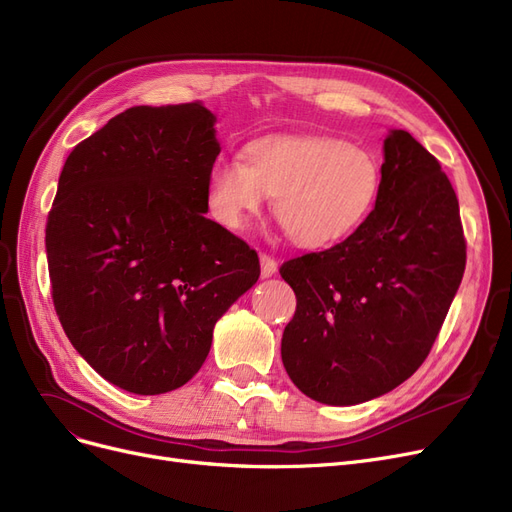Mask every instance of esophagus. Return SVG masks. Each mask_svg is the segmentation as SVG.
I'll return each mask as SVG.
<instances>
[{"mask_svg": "<svg viewBox=\"0 0 512 512\" xmlns=\"http://www.w3.org/2000/svg\"><path fill=\"white\" fill-rule=\"evenodd\" d=\"M259 261H261V276H263V278H272V276L278 272L276 259L270 257L268 253H261V255H259Z\"/></svg>", "mask_w": 512, "mask_h": 512, "instance_id": "1", "label": "esophagus"}]
</instances>
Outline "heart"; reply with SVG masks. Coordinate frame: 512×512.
I'll return each instance as SVG.
<instances>
[{
  "mask_svg": "<svg viewBox=\"0 0 512 512\" xmlns=\"http://www.w3.org/2000/svg\"><path fill=\"white\" fill-rule=\"evenodd\" d=\"M381 163L355 142L332 136H265L244 163L219 161L207 201L221 226L242 230L274 196V215L297 247H330L358 230L381 190Z\"/></svg>",
  "mask_w": 512,
  "mask_h": 512,
  "instance_id": "obj_1",
  "label": "heart"
}]
</instances>
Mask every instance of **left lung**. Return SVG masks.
Instances as JSON below:
<instances>
[{
  "mask_svg": "<svg viewBox=\"0 0 512 512\" xmlns=\"http://www.w3.org/2000/svg\"><path fill=\"white\" fill-rule=\"evenodd\" d=\"M383 150L379 198L364 224L280 268L297 297L282 364L328 406L362 404L410 379L466 265L458 198L439 161L404 129H391Z\"/></svg>",
  "mask_w": 512,
  "mask_h": 512,
  "instance_id": "left-lung-1",
  "label": "left lung"
}]
</instances>
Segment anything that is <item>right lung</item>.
Returning <instances> with one entry per match:
<instances>
[{
	"label": "right lung",
	"instance_id": "right-lung-1",
	"mask_svg": "<svg viewBox=\"0 0 512 512\" xmlns=\"http://www.w3.org/2000/svg\"><path fill=\"white\" fill-rule=\"evenodd\" d=\"M213 125L201 102L133 106L60 173L46 226L56 314L81 358L129 393L186 385L215 322L259 278L257 253L205 217Z\"/></svg>",
	"mask_w": 512,
	"mask_h": 512
}]
</instances>
